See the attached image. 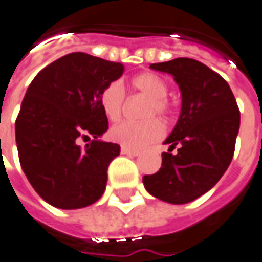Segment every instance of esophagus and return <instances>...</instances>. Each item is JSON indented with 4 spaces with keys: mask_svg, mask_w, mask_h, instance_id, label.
I'll return each mask as SVG.
<instances>
[{
    "mask_svg": "<svg viewBox=\"0 0 262 262\" xmlns=\"http://www.w3.org/2000/svg\"><path fill=\"white\" fill-rule=\"evenodd\" d=\"M121 152H122V154H127V156H131V157L140 156V151H138V150H131V148H127V147H121Z\"/></svg>",
    "mask_w": 262,
    "mask_h": 262,
    "instance_id": "34e87169",
    "label": "esophagus"
}]
</instances>
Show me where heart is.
I'll return each mask as SVG.
<instances>
[{"mask_svg": "<svg viewBox=\"0 0 262 262\" xmlns=\"http://www.w3.org/2000/svg\"><path fill=\"white\" fill-rule=\"evenodd\" d=\"M131 86L135 92L150 98L144 117L148 119L141 122L125 121L111 128L110 137L112 141L121 144L131 150H141L150 144L159 141L164 135V125L159 118L170 119L173 115V105L168 101V83L157 73L144 72L131 79ZM101 106L111 121H119L125 110V91L118 82H111L101 92Z\"/></svg>", "mask_w": 262, "mask_h": 262, "instance_id": "b5f03b06", "label": "heart"}]
</instances>
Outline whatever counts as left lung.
Instances as JSON below:
<instances>
[{
    "mask_svg": "<svg viewBox=\"0 0 262 262\" xmlns=\"http://www.w3.org/2000/svg\"><path fill=\"white\" fill-rule=\"evenodd\" d=\"M182 91V112L157 173L143 177L147 192L168 203H187L210 190L229 167L239 129V108L225 79L201 61L179 57L152 63ZM178 152H171L176 147Z\"/></svg>",
    "mask_w": 262,
    "mask_h": 262,
    "instance_id": "8db88e82",
    "label": "left lung"
}]
</instances>
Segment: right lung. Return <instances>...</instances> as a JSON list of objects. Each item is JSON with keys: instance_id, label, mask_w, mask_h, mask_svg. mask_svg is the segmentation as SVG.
<instances>
[{"instance_id": "obj_1", "label": "right lung", "mask_w": 262, "mask_h": 262, "mask_svg": "<svg viewBox=\"0 0 262 262\" xmlns=\"http://www.w3.org/2000/svg\"><path fill=\"white\" fill-rule=\"evenodd\" d=\"M122 73V63L78 52L50 63L30 83L15 119L18 159L33 189L54 208H85L102 196L119 145L98 140L108 129L99 98ZM89 136L91 143L78 145Z\"/></svg>"}]
</instances>
